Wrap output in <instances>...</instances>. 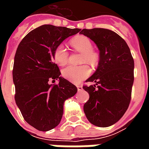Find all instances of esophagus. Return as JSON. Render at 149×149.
Returning a JSON list of instances; mask_svg holds the SVG:
<instances>
[{"label":"esophagus","instance_id":"esophagus-1","mask_svg":"<svg viewBox=\"0 0 149 149\" xmlns=\"http://www.w3.org/2000/svg\"><path fill=\"white\" fill-rule=\"evenodd\" d=\"M77 90L78 92H81V91L83 90V87L81 85H78L77 86Z\"/></svg>","mask_w":149,"mask_h":149}]
</instances>
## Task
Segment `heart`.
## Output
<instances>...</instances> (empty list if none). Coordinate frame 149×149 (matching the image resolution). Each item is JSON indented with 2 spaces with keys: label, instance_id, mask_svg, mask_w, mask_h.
Returning a JSON list of instances; mask_svg holds the SVG:
<instances>
[{
  "label": "heart",
  "instance_id": "obj_1",
  "mask_svg": "<svg viewBox=\"0 0 149 149\" xmlns=\"http://www.w3.org/2000/svg\"><path fill=\"white\" fill-rule=\"evenodd\" d=\"M70 45L78 52L82 53L81 63H88L92 66H97L100 61V55L94 51L93 43L89 38L85 36L79 35L72 37L69 40ZM53 59L60 66H64L67 64L68 60V52L64 45L60 44L56 46L53 52ZM91 74V68L88 65L81 66L69 65L62 70V76L70 82L78 84L87 78Z\"/></svg>",
  "mask_w": 149,
  "mask_h": 149
}]
</instances>
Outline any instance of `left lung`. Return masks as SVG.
I'll return each instance as SVG.
<instances>
[{"mask_svg": "<svg viewBox=\"0 0 149 149\" xmlns=\"http://www.w3.org/2000/svg\"><path fill=\"white\" fill-rule=\"evenodd\" d=\"M80 33L93 40L100 50L98 67L86 81L95 84L83 86L89 94L84 112L91 124L109 127L121 118L130 104L134 61L127 43L113 31L84 29Z\"/></svg>", "mask_w": 149, "mask_h": 149, "instance_id": "8db88e82", "label": "left lung"}]
</instances>
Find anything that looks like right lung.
<instances>
[{"label": "right lung", "mask_w": 149, "mask_h": 149, "mask_svg": "<svg viewBox=\"0 0 149 149\" xmlns=\"http://www.w3.org/2000/svg\"><path fill=\"white\" fill-rule=\"evenodd\" d=\"M80 31L44 24L29 32L18 45L13 69L15 101L24 120L39 131H49L60 124L65 100L77 92L74 84L60 77L53 52ZM57 79V85L48 84Z\"/></svg>", "instance_id": "obj_1"}]
</instances>
